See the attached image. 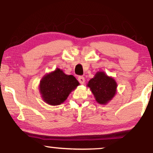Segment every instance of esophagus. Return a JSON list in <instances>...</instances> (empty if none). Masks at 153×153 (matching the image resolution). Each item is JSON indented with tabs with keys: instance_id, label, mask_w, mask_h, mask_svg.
<instances>
[{
	"instance_id": "34e87169",
	"label": "esophagus",
	"mask_w": 153,
	"mask_h": 153,
	"mask_svg": "<svg viewBox=\"0 0 153 153\" xmlns=\"http://www.w3.org/2000/svg\"><path fill=\"white\" fill-rule=\"evenodd\" d=\"M78 79V81H79V82H80V84H84L85 81L84 77H82V76H79Z\"/></svg>"
}]
</instances>
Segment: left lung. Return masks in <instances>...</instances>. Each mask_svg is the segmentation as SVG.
I'll return each instance as SVG.
<instances>
[{"mask_svg":"<svg viewBox=\"0 0 153 153\" xmlns=\"http://www.w3.org/2000/svg\"><path fill=\"white\" fill-rule=\"evenodd\" d=\"M87 86L89 87L97 103L106 105L115 96L117 84L115 79L107 75L105 72L98 71Z\"/></svg>","mask_w":153,"mask_h":153,"instance_id":"left-lung-1","label":"left lung"}]
</instances>
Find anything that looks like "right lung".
Segmentation results:
<instances>
[{
  "label": "right lung",
  "instance_id": "add662e5",
  "mask_svg": "<svg viewBox=\"0 0 153 153\" xmlns=\"http://www.w3.org/2000/svg\"><path fill=\"white\" fill-rule=\"evenodd\" d=\"M79 85L73 75L65 74L62 69L57 68L42 77L40 81L39 91L46 103L58 105L64 103Z\"/></svg>",
  "mask_w": 153,
  "mask_h": 153
}]
</instances>
